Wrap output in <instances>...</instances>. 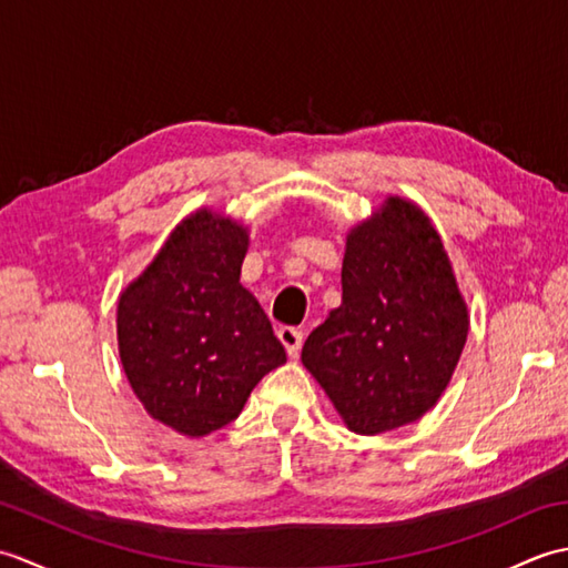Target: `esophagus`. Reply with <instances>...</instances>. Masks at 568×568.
I'll return each instance as SVG.
<instances>
[{"instance_id":"1","label":"esophagus","mask_w":568,"mask_h":568,"mask_svg":"<svg viewBox=\"0 0 568 568\" xmlns=\"http://www.w3.org/2000/svg\"><path fill=\"white\" fill-rule=\"evenodd\" d=\"M277 339L283 342L287 356L295 358L297 352H300V346H303V332H300L297 327H281V329H277Z\"/></svg>"}]
</instances>
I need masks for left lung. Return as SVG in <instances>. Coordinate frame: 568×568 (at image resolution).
I'll list each match as a JSON object with an SVG mask.
<instances>
[{
	"label": "left lung",
	"instance_id": "obj_1",
	"mask_svg": "<svg viewBox=\"0 0 568 568\" xmlns=\"http://www.w3.org/2000/svg\"><path fill=\"white\" fill-rule=\"evenodd\" d=\"M468 310L437 229L388 197L346 236L342 305L303 364L356 434L409 425L437 405L464 352Z\"/></svg>",
	"mask_w": 568,
	"mask_h": 568
}]
</instances>
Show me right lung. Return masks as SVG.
<instances>
[{
  "mask_svg": "<svg viewBox=\"0 0 568 568\" xmlns=\"http://www.w3.org/2000/svg\"><path fill=\"white\" fill-rule=\"evenodd\" d=\"M248 232L200 210L119 295L116 336L146 413L185 437L236 419L265 373L285 364L258 300L239 283Z\"/></svg>",
  "mask_w": 568,
  "mask_h": 568,
  "instance_id": "obj_1",
  "label": "right lung"
}]
</instances>
